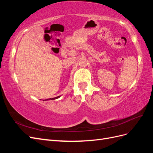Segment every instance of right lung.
I'll list each match as a JSON object with an SVG mask.
<instances>
[{
  "mask_svg": "<svg viewBox=\"0 0 153 153\" xmlns=\"http://www.w3.org/2000/svg\"><path fill=\"white\" fill-rule=\"evenodd\" d=\"M60 96H57V97H55V98H50V99L45 100V101H46V100H55V99H57V98H59ZM43 101H45V100H43Z\"/></svg>",
  "mask_w": 153,
  "mask_h": 153,
  "instance_id": "right-lung-1",
  "label": "right lung"
}]
</instances>
